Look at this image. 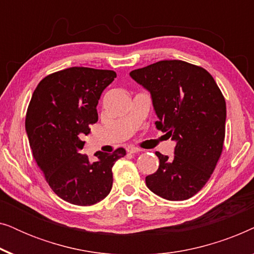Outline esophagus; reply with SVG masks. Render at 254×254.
Instances as JSON below:
<instances>
[{"instance_id": "obj_1", "label": "esophagus", "mask_w": 254, "mask_h": 254, "mask_svg": "<svg viewBox=\"0 0 254 254\" xmlns=\"http://www.w3.org/2000/svg\"><path fill=\"white\" fill-rule=\"evenodd\" d=\"M140 151H141V149L133 147V145H128L127 147V152H129V154H136V152H140Z\"/></svg>"}]
</instances>
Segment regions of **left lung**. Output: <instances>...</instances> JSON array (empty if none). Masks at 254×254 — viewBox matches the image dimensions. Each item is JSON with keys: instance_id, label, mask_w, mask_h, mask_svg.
Masks as SVG:
<instances>
[{"instance_id": "8db88e82", "label": "left lung", "mask_w": 254, "mask_h": 254, "mask_svg": "<svg viewBox=\"0 0 254 254\" xmlns=\"http://www.w3.org/2000/svg\"><path fill=\"white\" fill-rule=\"evenodd\" d=\"M150 92L156 128L176 142L175 156L157 151L158 170L145 177L151 192L187 200L209 180L223 149L227 106L209 72L180 60H164L129 72Z\"/></svg>"}]
</instances>
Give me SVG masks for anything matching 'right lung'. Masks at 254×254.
<instances>
[{"label":"right lung","mask_w":254,"mask_h":254,"mask_svg":"<svg viewBox=\"0 0 254 254\" xmlns=\"http://www.w3.org/2000/svg\"><path fill=\"white\" fill-rule=\"evenodd\" d=\"M116 77L113 70L71 67L45 77L31 98L25 130L33 157L53 192L69 203L91 206L105 199L114 163L126 155L124 148L98 151L91 163L79 152L82 137L98 121L102 92Z\"/></svg>","instance_id":"obj_1"}]
</instances>
